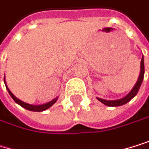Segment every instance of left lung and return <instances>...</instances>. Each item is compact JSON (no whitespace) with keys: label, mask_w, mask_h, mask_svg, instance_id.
Here are the masks:
<instances>
[{"label":"left lung","mask_w":149,"mask_h":149,"mask_svg":"<svg viewBox=\"0 0 149 149\" xmlns=\"http://www.w3.org/2000/svg\"><path fill=\"white\" fill-rule=\"evenodd\" d=\"M144 72H145V69H144V58L142 56L141 58V73H140V76H139V79H138L135 86H133V88L131 90V92L125 96L124 98L122 99H119V100H114V101H109V100H104V99H101V98H97L101 102H102L103 104L107 105V106H109V107H116V106H121V105H124L125 103H127L128 102H130L135 95L137 94L138 91H139L141 86V83L143 81V79H144Z\"/></svg>","instance_id":"1"}]
</instances>
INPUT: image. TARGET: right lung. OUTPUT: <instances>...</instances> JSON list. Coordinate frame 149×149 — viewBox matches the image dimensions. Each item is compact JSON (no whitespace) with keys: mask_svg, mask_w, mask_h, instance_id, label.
<instances>
[{"mask_svg":"<svg viewBox=\"0 0 149 149\" xmlns=\"http://www.w3.org/2000/svg\"><path fill=\"white\" fill-rule=\"evenodd\" d=\"M4 83H5V86H6V88H7V90H8V93H9V95L10 96L12 97V99L17 103V104H19L21 107H23V108H24V109H28V110H30V111H44V110H46V109H49L53 104H54L56 101H57V99H58V97H56V98H55L54 100H52V101H50L49 102H47V103H45V104H41V105H31V104H28V103H25V102H22V101H20L19 99H17L15 95L10 92V90L8 88V86H7V85H6V81H5V77H4Z\"/></svg>","mask_w":149,"mask_h":149,"instance_id":"obj_1","label":"right lung"}]
</instances>
